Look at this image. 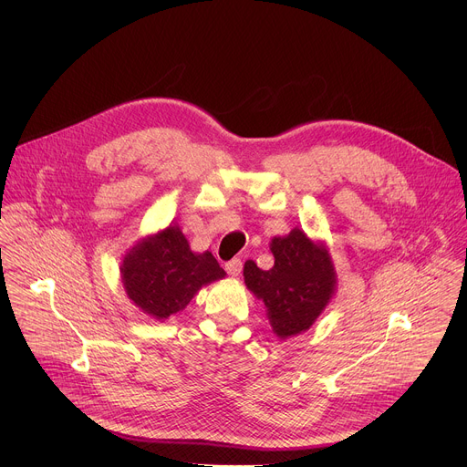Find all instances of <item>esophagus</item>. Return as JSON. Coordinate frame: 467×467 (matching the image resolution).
Returning a JSON list of instances; mask_svg holds the SVG:
<instances>
[{"label":"esophagus","mask_w":467,"mask_h":467,"mask_svg":"<svg viewBox=\"0 0 467 467\" xmlns=\"http://www.w3.org/2000/svg\"><path fill=\"white\" fill-rule=\"evenodd\" d=\"M225 270H227V274H229L231 277H238L240 272H242V260H240V258L229 260V262L225 264Z\"/></svg>","instance_id":"esophagus-1"}]
</instances>
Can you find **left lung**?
Here are the masks:
<instances>
[{
	"instance_id": "left-lung-1",
	"label": "left lung",
	"mask_w": 467,
	"mask_h": 467,
	"mask_svg": "<svg viewBox=\"0 0 467 467\" xmlns=\"http://www.w3.org/2000/svg\"><path fill=\"white\" fill-rule=\"evenodd\" d=\"M275 264L260 270L254 260L244 264L247 290L264 303L274 335L288 340L308 330L337 294L338 275L323 240L296 227L270 242Z\"/></svg>"
}]
</instances>
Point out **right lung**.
Segmentation results:
<instances>
[{"instance_id":"add662e5","label":"right lung","mask_w":467,"mask_h":467,"mask_svg":"<svg viewBox=\"0 0 467 467\" xmlns=\"http://www.w3.org/2000/svg\"><path fill=\"white\" fill-rule=\"evenodd\" d=\"M119 275L132 305L164 321L186 308L203 286L227 274L213 253L192 251L179 223H170L123 253Z\"/></svg>"}]
</instances>
